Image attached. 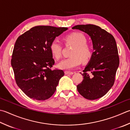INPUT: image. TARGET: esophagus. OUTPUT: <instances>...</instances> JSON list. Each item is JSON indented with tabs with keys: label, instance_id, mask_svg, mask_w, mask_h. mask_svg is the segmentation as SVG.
I'll list each match as a JSON object with an SVG mask.
<instances>
[{
	"label": "esophagus",
	"instance_id": "1",
	"mask_svg": "<svg viewBox=\"0 0 130 130\" xmlns=\"http://www.w3.org/2000/svg\"><path fill=\"white\" fill-rule=\"evenodd\" d=\"M65 74H66V75H73V72H71V71H66Z\"/></svg>",
	"mask_w": 130,
	"mask_h": 130
}]
</instances>
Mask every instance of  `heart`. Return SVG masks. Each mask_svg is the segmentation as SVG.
<instances>
[{
    "label": "heart",
    "instance_id": "obj_1",
    "mask_svg": "<svg viewBox=\"0 0 130 130\" xmlns=\"http://www.w3.org/2000/svg\"><path fill=\"white\" fill-rule=\"evenodd\" d=\"M66 45H71L73 47L71 51V57L64 59L58 63L59 68L63 70H70L77 67L82 62L87 63L93 57L92 46L87 43V38L83 33L73 32L66 36L63 38ZM50 48L53 55L57 59L62 57L63 46L59 41H53L51 43Z\"/></svg>",
    "mask_w": 130,
    "mask_h": 130
}]
</instances>
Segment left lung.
<instances>
[{
	"label": "left lung",
	"mask_w": 130,
	"mask_h": 130,
	"mask_svg": "<svg viewBox=\"0 0 130 130\" xmlns=\"http://www.w3.org/2000/svg\"><path fill=\"white\" fill-rule=\"evenodd\" d=\"M72 29L87 33L92 39L94 50L91 60L83 70L84 79L77 85V89L85 99H100L114 84L119 64L116 41L110 33L93 24L77 25Z\"/></svg>",
	"instance_id": "left-lung-1"
}]
</instances>
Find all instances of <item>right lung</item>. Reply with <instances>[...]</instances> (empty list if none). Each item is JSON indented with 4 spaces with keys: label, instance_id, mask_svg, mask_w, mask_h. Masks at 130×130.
<instances>
[{
    "label": "right lung",
    "instance_id": "obj_1",
    "mask_svg": "<svg viewBox=\"0 0 130 130\" xmlns=\"http://www.w3.org/2000/svg\"><path fill=\"white\" fill-rule=\"evenodd\" d=\"M67 29L36 26L17 39L11 66L17 85L30 99L41 101L49 99L64 76L62 70H51L55 61L50 46L56 37Z\"/></svg>",
    "mask_w": 130,
    "mask_h": 130
}]
</instances>
